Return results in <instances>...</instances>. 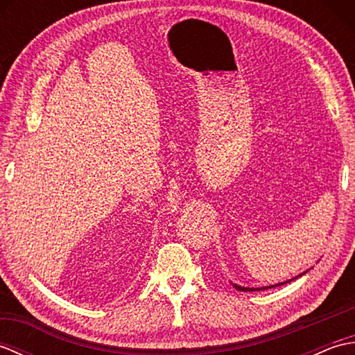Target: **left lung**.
I'll list each match as a JSON object with an SVG mask.
<instances>
[{"instance_id": "obj_1", "label": "left lung", "mask_w": 355, "mask_h": 355, "mask_svg": "<svg viewBox=\"0 0 355 355\" xmlns=\"http://www.w3.org/2000/svg\"><path fill=\"white\" fill-rule=\"evenodd\" d=\"M290 282V281H288ZM277 285H282V284H277ZM276 286V285H275ZM235 288L239 290V291H259V290H267V288H271V286H267V288H244V286H239V285H235Z\"/></svg>"}]
</instances>
